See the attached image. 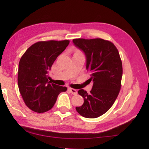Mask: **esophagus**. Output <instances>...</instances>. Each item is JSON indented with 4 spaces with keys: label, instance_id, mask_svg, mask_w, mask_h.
Listing matches in <instances>:
<instances>
[{
    "label": "esophagus",
    "instance_id": "34e87169",
    "mask_svg": "<svg viewBox=\"0 0 149 149\" xmlns=\"http://www.w3.org/2000/svg\"><path fill=\"white\" fill-rule=\"evenodd\" d=\"M68 90L71 92V93L72 94H73V95H76V94H77V91H76V89H73V88H69Z\"/></svg>",
    "mask_w": 149,
    "mask_h": 149
}]
</instances>
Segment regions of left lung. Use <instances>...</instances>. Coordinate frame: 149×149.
Instances as JSON below:
<instances>
[{
  "instance_id": "1",
  "label": "left lung",
  "mask_w": 149,
  "mask_h": 149,
  "mask_svg": "<svg viewBox=\"0 0 149 149\" xmlns=\"http://www.w3.org/2000/svg\"><path fill=\"white\" fill-rule=\"evenodd\" d=\"M74 45L84 53L86 70L91 73L93 86L90 93L79 89L84 98L78 113L86 118H96L113 105L119 93L123 65L118 49L112 42L101 38L73 39Z\"/></svg>"
}]
</instances>
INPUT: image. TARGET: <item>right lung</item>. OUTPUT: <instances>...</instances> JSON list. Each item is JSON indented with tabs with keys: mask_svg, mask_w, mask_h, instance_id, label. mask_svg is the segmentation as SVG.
<instances>
[{
	"mask_svg": "<svg viewBox=\"0 0 149 149\" xmlns=\"http://www.w3.org/2000/svg\"><path fill=\"white\" fill-rule=\"evenodd\" d=\"M70 43L68 40L38 42L30 47L20 58L18 85L29 109L38 113L50 110L58 94L67 90L48 81V72L56 58Z\"/></svg>",
	"mask_w": 149,
	"mask_h": 149,
	"instance_id": "obj_1",
	"label": "right lung"
}]
</instances>
